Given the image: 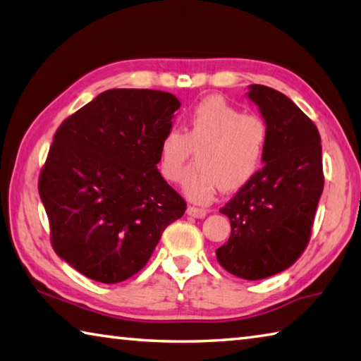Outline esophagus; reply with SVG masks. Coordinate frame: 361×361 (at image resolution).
<instances>
[{
  "instance_id": "esophagus-1",
  "label": "esophagus",
  "mask_w": 361,
  "mask_h": 361,
  "mask_svg": "<svg viewBox=\"0 0 361 361\" xmlns=\"http://www.w3.org/2000/svg\"><path fill=\"white\" fill-rule=\"evenodd\" d=\"M187 214H188V216H192V217L203 219V217H206L207 211H206V209H203V207H197V206H188V207H187Z\"/></svg>"
}]
</instances>
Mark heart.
<instances>
[{"instance_id": "1", "label": "heart", "mask_w": 361, "mask_h": 361, "mask_svg": "<svg viewBox=\"0 0 361 361\" xmlns=\"http://www.w3.org/2000/svg\"><path fill=\"white\" fill-rule=\"evenodd\" d=\"M269 128L258 114H244L220 97H207L192 107L184 128H168L158 147L161 177L176 184L184 176L193 150L198 168L185 176L184 193L209 203L220 187L235 192L254 179L267 155Z\"/></svg>"}]
</instances>
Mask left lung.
Segmentation results:
<instances>
[{
    "label": "left lung",
    "mask_w": 361,
    "mask_h": 361,
    "mask_svg": "<svg viewBox=\"0 0 361 361\" xmlns=\"http://www.w3.org/2000/svg\"><path fill=\"white\" fill-rule=\"evenodd\" d=\"M249 98L269 128L264 166L220 209L231 235L216 254L233 276L260 281L292 267L306 250L325 177L312 120L267 85H250Z\"/></svg>",
    "instance_id": "obj_1"
}]
</instances>
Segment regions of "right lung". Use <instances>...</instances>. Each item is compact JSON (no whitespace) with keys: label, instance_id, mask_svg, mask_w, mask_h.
<instances>
[{"label":"right lung","instance_id":"obj_1","mask_svg":"<svg viewBox=\"0 0 361 361\" xmlns=\"http://www.w3.org/2000/svg\"><path fill=\"white\" fill-rule=\"evenodd\" d=\"M174 94L106 90L61 122L37 190L55 254L88 279L117 283L147 264L185 200L163 179L158 147Z\"/></svg>","mask_w":361,"mask_h":361}]
</instances>
